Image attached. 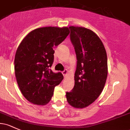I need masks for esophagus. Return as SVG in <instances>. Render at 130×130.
Segmentation results:
<instances>
[{
	"instance_id": "34e87169",
	"label": "esophagus",
	"mask_w": 130,
	"mask_h": 130,
	"mask_svg": "<svg viewBox=\"0 0 130 130\" xmlns=\"http://www.w3.org/2000/svg\"><path fill=\"white\" fill-rule=\"evenodd\" d=\"M62 73V74H63V76H65L67 74V73H68V71H67V70H64Z\"/></svg>"
}]
</instances>
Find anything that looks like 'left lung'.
Masks as SVG:
<instances>
[{"label":"left lung","mask_w":130,"mask_h":130,"mask_svg":"<svg viewBox=\"0 0 130 130\" xmlns=\"http://www.w3.org/2000/svg\"><path fill=\"white\" fill-rule=\"evenodd\" d=\"M70 40L76 55L74 86L66 93L67 101L74 108H84L95 101L105 85L108 59L100 38L91 30L69 27Z\"/></svg>","instance_id":"obj_1"}]
</instances>
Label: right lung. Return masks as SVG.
Wrapping results in <instances>:
<instances>
[{"label": "right lung", "instance_id": "1", "mask_svg": "<svg viewBox=\"0 0 130 130\" xmlns=\"http://www.w3.org/2000/svg\"><path fill=\"white\" fill-rule=\"evenodd\" d=\"M70 33L68 27H46L30 32L20 43L14 57V72L21 92L33 104L50 102L56 86L63 79L54 73V49Z\"/></svg>", "mask_w": 130, "mask_h": 130}]
</instances>
